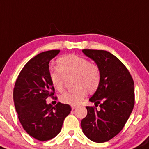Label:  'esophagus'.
Segmentation results:
<instances>
[{
	"label": "esophagus",
	"instance_id": "34e87169",
	"mask_svg": "<svg viewBox=\"0 0 149 149\" xmlns=\"http://www.w3.org/2000/svg\"><path fill=\"white\" fill-rule=\"evenodd\" d=\"M76 107H76V106H71L72 109H76Z\"/></svg>",
	"mask_w": 149,
	"mask_h": 149
}]
</instances>
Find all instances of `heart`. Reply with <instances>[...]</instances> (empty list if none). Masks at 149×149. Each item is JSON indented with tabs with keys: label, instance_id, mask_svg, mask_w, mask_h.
I'll return each instance as SVG.
<instances>
[{
	"label": "heart",
	"instance_id": "b5f03b06",
	"mask_svg": "<svg viewBox=\"0 0 149 149\" xmlns=\"http://www.w3.org/2000/svg\"><path fill=\"white\" fill-rule=\"evenodd\" d=\"M49 77L52 85L58 91H62L66 79L72 77L73 90L62 94L61 102L78 105L89 93L98 88L101 82V70L98 65L85 58L74 54L64 56L56 61V70L51 69Z\"/></svg>",
	"mask_w": 149,
	"mask_h": 149
}]
</instances>
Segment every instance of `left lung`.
Listing matches in <instances>:
<instances>
[{
	"label": "left lung",
	"instance_id": "obj_1",
	"mask_svg": "<svg viewBox=\"0 0 149 149\" xmlns=\"http://www.w3.org/2000/svg\"><path fill=\"white\" fill-rule=\"evenodd\" d=\"M82 52L99 67L101 82L89 99L100 109L86 107L87 115L81 120V129L90 140L104 143L121 131L132 112L134 81L126 66L111 53L90 49Z\"/></svg>",
	"mask_w": 149,
	"mask_h": 149
}]
</instances>
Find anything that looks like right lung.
Returning a JSON list of instances; mask_svg holds the SVG:
<instances>
[{"label": "right lung", "instance_id": "obj_1", "mask_svg": "<svg viewBox=\"0 0 149 149\" xmlns=\"http://www.w3.org/2000/svg\"><path fill=\"white\" fill-rule=\"evenodd\" d=\"M51 50L37 54L22 69L15 84L13 98L18 118L25 131L40 141L54 138L60 132L71 107L59 102L46 103L54 95L49 77V62L59 53Z\"/></svg>", "mask_w": 149, "mask_h": 149}]
</instances>
